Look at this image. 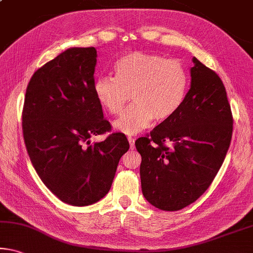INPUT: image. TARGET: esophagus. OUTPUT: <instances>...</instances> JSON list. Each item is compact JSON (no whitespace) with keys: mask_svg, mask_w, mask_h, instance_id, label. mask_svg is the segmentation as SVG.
<instances>
[{"mask_svg":"<svg viewBox=\"0 0 253 253\" xmlns=\"http://www.w3.org/2000/svg\"><path fill=\"white\" fill-rule=\"evenodd\" d=\"M128 143H129V147L133 150V148L135 147V139L131 137H128Z\"/></svg>","mask_w":253,"mask_h":253,"instance_id":"1","label":"esophagus"}]
</instances>
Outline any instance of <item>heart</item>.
Wrapping results in <instances>:
<instances>
[{
    "label": "heart",
    "mask_w": 253,
    "mask_h": 253,
    "mask_svg": "<svg viewBox=\"0 0 253 253\" xmlns=\"http://www.w3.org/2000/svg\"><path fill=\"white\" fill-rule=\"evenodd\" d=\"M114 70L115 78L99 75L94 80L93 93L99 105L112 116L123 111L130 94L134 103L114 123L119 133H138L153 119H169L181 107L188 78L175 59L133 51L118 58Z\"/></svg>",
    "instance_id": "obj_1"
}]
</instances>
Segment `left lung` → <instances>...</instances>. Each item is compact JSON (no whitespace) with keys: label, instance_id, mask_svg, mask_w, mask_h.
Returning <instances> with one entry per match:
<instances>
[{"label":"left lung","instance_id":"obj_1","mask_svg":"<svg viewBox=\"0 0 253 253\" xmlns=\"http://www.w3.org/2000/svg\"><path fill=\"white\" fill-rule=\"evenodd\" d=\"M190 89L181 107L135 142L142 156V191L162 211L182 210L205 192L230 147L233 117L225 86L214 71L192 58ZM171 141L172 147L165 143Z\"/></svg>","mask_w":253,"mask_h":253}]
</instances>
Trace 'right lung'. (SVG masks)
<instances>
[{"instance_id":"1","label":"right lung","mask_w":253,"mask_h":253,"mask_svg":"<svg viewBox=\"0 0 253 253\" xmlns=\"http://www.w3.org/2000/svg\"><path fill=\"white\" fill-rule=\"evenodd\" d=\"M97 49L69 48L35 72L22 110L23 139L39 178L62 202L87 206L110 190L119 160L129 148L112 133L93 93Z\"/></svg>"}]
</instances>
